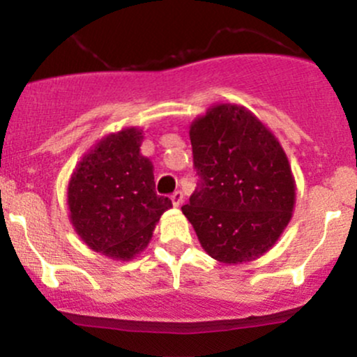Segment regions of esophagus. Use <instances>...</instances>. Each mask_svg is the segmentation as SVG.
<instances>
[{"mask_svg": "<svg viewBox=\"0 0 357 357\" xmlns=\"http://www.w3.org/2000/svg\"><path fill=\"white\" fill-rule=\"evenodd\" d=\"M171 202H173L174 206H179V204L183 203V192L181 191H174L173 195H171Z\"/></svg>", "mask_w": 357, "mask_h": 357, "instance_id": "esophagus-1", "label": "esophagus"}]
</instances>
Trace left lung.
<instances>
[{"mask_svg": "<svg viewBox=\"0 0 357 357\" xmlns=\"http://www.w3.org/2000/svg\"><path fill=\"white\" fill-rule=\"evenodd\" d=\"M198 190L181 208L211 258L247 264L289 225L296 179L278 139L248 109L216 104L190 126Z\"/></svg>", "mask_w": 357, "mask_h": 357, "instance_id": "left-lung-1", "label": "left lung"}]
</instances>
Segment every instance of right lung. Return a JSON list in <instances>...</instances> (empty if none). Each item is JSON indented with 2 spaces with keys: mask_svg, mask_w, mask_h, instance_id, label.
<instances>
[{
  "mask_svg": "<svg viewBox=\"0 0 357 357\" xmlns=\"http://www.w3.org/2000/svg\"><path fill=\"white\" fill-rule=\"evenodd\" d=\"M144 130L124 127L84 154L67 188L70 223L93 252L132 260L147 247L159 218L173 206L155 195L153 162L141 154Z\"/></svg>",
  "mask_w": 357,
  "mask_h": 357,
  "instance_id": "add662e5",
  "label": "right lung"
}]
</instances>
